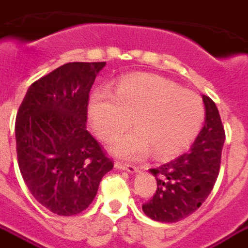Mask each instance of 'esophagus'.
I'll return each mask as SVG.
<instances>
[{
	"mask_svg": "<svg viewBox=\"0 0 248 248\" xmlns=\"http://www.w3.org/2000/svg\"><path fill=\"white\" fill-rule=\"evenodd\" d=\"M114 166H116V169L126 170V171H128V173H137L138 171L137 166L130 165V164H124V162H116Z\"/></svg>",
	"mask_w": 248,
	"mask_h": 248,
	"instance_id": "34e87169",
	"label": "esophagus"
}]
</instances>
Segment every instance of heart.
Returning a JSON list of instances; mask_svg holds the SVG:
<instances>
[{
    "label": "heart",
    "instance_id": "obj_1",
    "mask_svg": "<svg viewBox=\"0 0 248 248\" xmlns=\"http://www.w3.org/2000/svg\"><path fill=\"white\" fill-rule=\"evenodd\" d=\"M88 118L96 135L105 141L131 126L137 130L110 145L114 156L137 160L155 149L158 157H171L191 144L204 120L199 96L168 79L135 74L122 79L114 94L96 91L88 101Z\"/></svg>",
    "mask_w": 248,
    "mask_h": 248
}]
</instances>
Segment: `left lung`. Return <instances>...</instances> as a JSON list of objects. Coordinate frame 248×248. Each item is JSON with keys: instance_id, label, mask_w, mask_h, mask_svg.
Here are the masks:
<instances>
[{"instance_id": "obj_1", "label": "left lung", "mask_w": 248, "mask_h": 248, "mask_svg": "<svg viewBox=\"0 0 248 248\" xmlns=\"http://www.w3.org/2000/svg\"><path fill=\"white\" fill-rule=\"evenodd\" d=\"M203 97L205 121L191 149L175 160L149 171L157 190L143 212L158 222H177L194 213L205 202L218 177L225 131L216 104Z\"/></svg>"}]
</instances>
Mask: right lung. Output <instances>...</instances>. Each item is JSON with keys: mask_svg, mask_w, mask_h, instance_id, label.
Wrapping results in <instances>:
<instances>
[{"mask_svg": "<svg viewBox=\"0 0 248 248\" xmlns=\"http://www.w3.org/2000/svg\"><path fill=\"white\" fill-rule=\"evenodd\" d=\"M107 62H70L32 83L15 122L20 174L39 203L60 216L84 211L113 162L87 131L90 91Z\"/></svg>", "mask_w": 248, "mask_h": 248, "instance_id": "obj_1", "label": "right lung"}]
</instances>
